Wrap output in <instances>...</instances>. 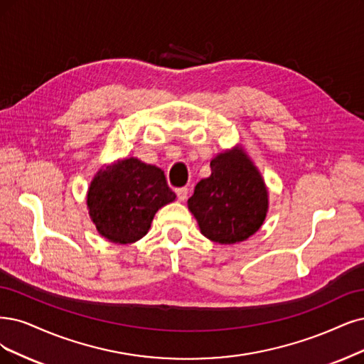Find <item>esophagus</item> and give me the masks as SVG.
<instances>
[{
  "instance_id": "esophagus-1",
  "label": "esophagus",
  "mask_w": 364,
  "mask_h": 364,
  "mask_svg": "<svg viewBox=\"0 0 364 364\" xmlns=\"http://www.w3.org/2000/svg\"><path fill=\"white\" fill-rule=\"evenodd\" d=\"M175 193H177V198L180 200H186L187 195H189V189L187 187H178V189H175Z\"/></svg>"
}]
</instances>
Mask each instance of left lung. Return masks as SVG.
<instances>
[{
  "mask_svg": "<svg viewBox=\"0 0 364 364\" xmlns=\"http://www.w3.org/2000/svg\"><path fill=\"white\" fill-rule=\"evenodd\" d=\"M187 204L199 230L220 245L245 241L257 232L268 208V195L258 169L243 150L226 151L210 164Z\"/></svg>",
  "mask_w": 364,
  "mask_h": 364,
  "instance_id": "8db88e82",
  "label": "left lung"
}]
</instances>
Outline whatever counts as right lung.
<instances>
[{"instance_id":"obj_1","label":"right lung","mask_w":364,"mask_h":364,"mask_svg":"<svg viewBox=\"0 0 364 364\" xmlns=\"http://www.w3.org/2000/svg\"><path fill=\"white\" fill-rule=\"evenodd\" d=\"M173 199L164 171L130 157L97 172L87 204L97 231L112 243L127 245L142 238L157 210Z\"/></svg>"}]
</instances>
